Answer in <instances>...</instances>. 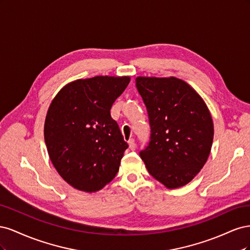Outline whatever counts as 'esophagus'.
I'll return each instance as SVG.
<instances>
[{"label": "esophagus", "instance_id": "obj_1", "mask_svg": "<svg viewBox=\"0 0 250 250\" xmlns=\"http://www.w3.org/2000/svg\"><path fill=\"white\" fill-rule=\"evenodd\" d=\"M128 145H129L130 150H135V142L133 139H130L129 141H128Z\"/></svg>", "mask_w": 250, "mask_h": 250}]
</instances>
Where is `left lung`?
I'll use <instances>...</instances> for the list:
<instances>
[{
  "label": "left lung",
  "mask_w": 250,
  "mask_h": 250,
  "mask_svg": "<svg viewBox=\"0 0 250 250\" xmlns=\"http://www.w3.org/2000/svg\"><path fill=\"white\" fill-rule=\"evenodd\" d=\"M151 126L148 147L140 152L148 172L167 188L184 187L210 153L214 123L201 96L176 77L135 78Z\"/></svg>",
  "instance_id": "left-lung-1"
}]
</instances>
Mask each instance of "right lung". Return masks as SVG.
I'll return each mask as SVG.
<instances>
[{
    "label": "right lung",
    "mask_w": 250,
    "mask_h": 250,
    "mask_svg": "<svg viewBox=\"0 0 250 250\" xmlns=\"http://www.w3.org/2000/svg\"><path fill=\"white\" fill-rule=\"evenodd\" d=\"M129 82V76L77 79L52 100L44 142L54 168L74 188L95 193L117 175L128 144L110 108Z\"/></svg>",
    "instance_id": "obj_1"
}]
</instances>
